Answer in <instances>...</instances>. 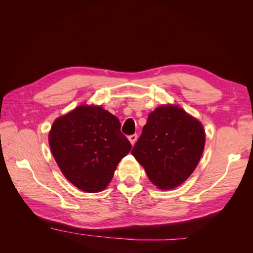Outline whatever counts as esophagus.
<instances>
[{
  "mask_svg": "<svg viewBox=\"0 0 253 253\" xmlns=\"http://www.w3.org/2000/svg\"><path fill=\"white\" fill-rule=\"evenodd\" d=\"M137 136L136 134H134V135H131V136H128V140H129V142H131V144L132 145H134L135 144V142H136V140H137Z\"/></svg>",
  "mask_w": 253,
  "mask_h": 253,
  "instance_id": "34e87169",
  "label": "esophagus"
}]
</instances>
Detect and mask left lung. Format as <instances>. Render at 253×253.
Returning <instances> with one entry per match:
<instances>
[{"label": "left lung", "instance_id": "obj_1", "mask_svg": "<svg viewBox=\"0 0 253 253\" xmlns=\"http://www.w3.org/2000/svg\"><path fill=\"white\" fill-rule=\"evenodd\" d=\"M205 142L202 122L180 106L168 103L149 114L132 154L153 185L159 190H171L193 173Z\"/></svg>", "mask_w": 253, "mask_h": 253}]
</instances>
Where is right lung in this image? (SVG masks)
Listing matches in <instances>:
<instances>
[{
	"label": "right lung",
	"mask_w": 253,
	"mask_h": 253,
	"mask_svg": "<svg viewBox=\"0 0 253 253\" xmlns=\"http://www.w3.org/2000/svg\"><path fill=\"white\" fill-rule=\"evenodd\" d=\"M119 119L101 105L80 104L58 117L48 142L61 172L87 193L101 192L132 145L120 132Z\"/></svg>",
	"instance_id": "1"
}]
</instances>
